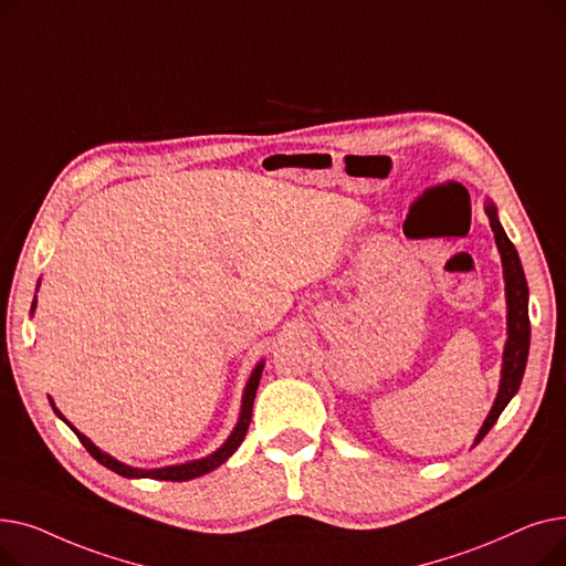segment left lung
I'll return each instance as SVG.
<instances>
[{
	"instance_id": "obj_1",
	"label": "left lung",
	"mask_w": 566,
	"mask_h": 566,
	"mask_svg": "<svg viewBox=\"0 0 566 566\" xmlns=\"http://www.w3.org/2000/svg\"><path fill=\"white\" fill-rule=\"evenodd\" d=\"M486 216L491 222V229L495 233V245L500 250L502 259V273H504V293H507V344H504L502 353V378H500V390L495 397V403L489 412V418L484 420L478 438H474V444H478L491 427L497 422L500 412L504 410L512 401V397L518 392L523 371L527 365V350H530V316H527V282L523 265L518 259V252L514 243L504 233L495 206L489 201L486 203Z\"/></svg>"
}]
</instances>
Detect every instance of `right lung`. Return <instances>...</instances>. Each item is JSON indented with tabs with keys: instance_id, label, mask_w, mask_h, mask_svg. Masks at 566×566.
Wrapping results in <instances>:
<instances>
[{
	"instance_id": "add662e5",
	"label": "right lung",
	"mask_w": 566,
	"mask_h": 566,
	"mask_svg": "<svg viewBox=\"0 0 566 566\" xmlns=\"http://www.w3.org/2000/svg\"><path fill=\"white\" fill-rule=\"evenodd\" d=\"M34 307H36V298H34V303H32V312H34ZM261 371H263V360L254 367V371H252V376H250V380H248V385H245V395H243V406H241V418H238V424H235V429L231 431V436L224 440V444L220 450H216L213 454H208L206 459H197V461H188V463H181V465H167V468H156V470H142V468H133V465H126V463H122V461H116L114 457H109V454H105V452H101L96 444L88 440L84 433H80L62 412H59L56 408H54V403H52V408H54V412L59 415V418H62L73 431H75V436L80 438V442L84 444L86 448V452L92 454L98 463H103L105 468H109V470H114L116 474H122V478H148V480H160V482H188V480H195V478H201V474H206V472H211V470H216L218 465H222L238 448H241V442L245 440V433H248V427H250V420H252V406H254V397H256V388H259V378H261Z\"/></svg>"
}]
</instances>
